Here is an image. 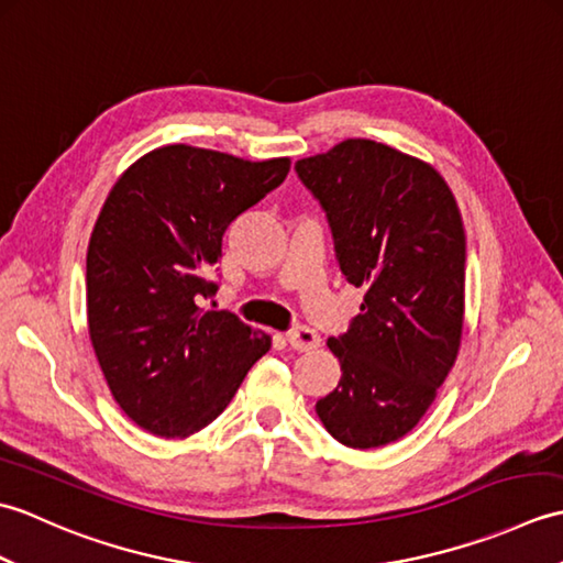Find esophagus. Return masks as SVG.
<instances>
[{"label":"esophagus","mask_w":563,"mask_h":563,"mask_svg":"<svg viewBox=\"0 0 563 563\" xmlns=\"http://www.w3.org/2000/svg\"><path fill=\"white\" fill-rule=\"evenodd\" d=\"M285 336H288V343L292 345V349L300 351V353L314 351V349H319V343H321L319 333L314 329H309V327H297V329L285 333Z\"/></svg>","instance_id":"34e87169"}]
</instances>
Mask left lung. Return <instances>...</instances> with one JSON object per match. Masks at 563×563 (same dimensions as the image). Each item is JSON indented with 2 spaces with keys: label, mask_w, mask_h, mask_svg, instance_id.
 Instances as JSON below:
<instances>
[{
  "label": "left lung",
  "mask_w": 563,
  "mask_h": 563,
  "mask_svg": "<svg viewBox=\"0 0 563 563\" xmlns=\"http://www.w3.org/2000/svg\"><path fill=\"white\" fill-rule=\"evenodd\" d=\"M295 172L327 212L343 278L365 288L361 314L329 339L341 382L317 413L345 448L387 445L421 421L460 351L457 202L433 166L375 140H345Z\"/></svg>",
  "instance_id": "obj_1"
}]
</instances>
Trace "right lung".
I'll use <instances>...</instances> for the list:
<instances>
[{"label": "right lung", "mask_w": 563, "mask_h": 563, "mask_svg": "<svg viewBox=\"0 0 563 563\" xmlns=\"http://www.w3.org/2000/svg\"><path fill=\"white\" fill-rule=\"evenodd\" d=\"M290 159L244 162L169 145L118 178L87 251V319L113 399L162 438L214 421L258 357L266 333L208 312L222 234L278 188Z\"/></svg>", "instance_id": "1"}]
</instances>
